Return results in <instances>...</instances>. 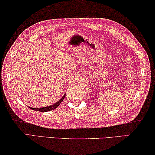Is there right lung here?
I'll return each mask as SVG.
<instances>
[{
    "instance_id": "obj_1",
    "label": "right lung",
    "mask_w": 155,
    "mask_h": 155,
    "mask_svg": "<svg viewBox=\"0 0 155 155\" xmlns=\"http://www.w3.org/2000/svg\"><path fill=\"white\" fill-rule=\"evenodd\" d=\"M65 97V94L63 95V97L61 98V99L59 101H58L56 102V104H53V105H50V106L43 107H38V108H36V107H35V108H34V107H29L30 109H31V110H36V111H38V112H44L50 111V110H53L56 109V107H57L58 105H59L61 104V102L63 101V99H64Z\"/></svg>"
}]
</instances>
